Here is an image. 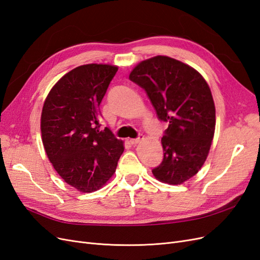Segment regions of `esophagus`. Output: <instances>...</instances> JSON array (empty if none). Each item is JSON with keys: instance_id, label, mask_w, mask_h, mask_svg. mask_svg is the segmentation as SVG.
<instances>
[{"instance_id": "obj_1", "label": "esophagus", "mask_w": 260, "mask_h": 260, "mask_svg": "<svg viewBox=\"0 0 260 260\" xmlns=\"http://www.w3.org/2000/svg\"><path fill=\"white\" fill-rule=\"evenodd\" d=\"M143 140V136H139L137 139H130V141H129V142L131 143V144H133V145H135V144H138V143H140L141 142V141H142Z\"/></svg>"}]
</instances>
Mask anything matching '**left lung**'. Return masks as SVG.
<instances>
[{
    "label": "left lung",
    "instance_id": "left-lung-1",
    "mask_svg": "<svg viewBox=\"0 0 260 260\" xmlns=\"http://www.w3.org/2000/svg\"><path fill=\"white\" fill-rule=\"evenodd\" d=\"M129 79L144 89L157 117L168 123L161 139L164 158L152 170L157 180L181 184L205 162L216 125V109L203 76L168 56L141 61Z\"/></svg>",
    "mask_w": 260,
    "mask_h": 260
}]
</instances>
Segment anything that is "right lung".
<instances>
[{
	"instance_id": "right-lung-1",
	"label": "right lung",
	"mask_w": 260,
	"mask_h": 260,
	"mask_svg": "<svg viewBox=\"0 0 260 260\" xmlns=\"http://www.w3.org/2000/svg\"><path fill=\"white\" fill-rule=\"evenodd\" d=\"M117 66L88 64L70 70L46 96L41 115L42 142L54 169L69 185L90 193L112 178L123 142L100 130V104Z\"/></svg>"
}]
</instances>
